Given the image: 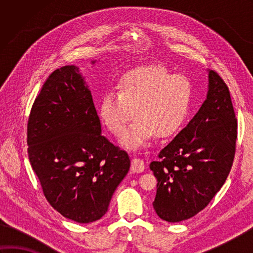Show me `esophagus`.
<instances>
[{
	"instance_id": "obj_1",
	"label": "esophagus",
	"mask_w": 253,
	"mask_h": 253,
	"mask_svg": "<svg viewBox=\"0 0 253 253\" xmlns=\"http://www.w3.org/2000/svg\"><path fill=\"white\" fill-rule=\"evenodd\" d=\"M131 170L133 173H141L144 170V163L140 159H133L131 162Z\"/></svg>"
}]
</instances>
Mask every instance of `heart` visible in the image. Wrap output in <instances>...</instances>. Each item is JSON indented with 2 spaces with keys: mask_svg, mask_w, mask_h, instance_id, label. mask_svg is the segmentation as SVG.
<instances>
[{
  "mask_svg": "<svg viewBox=\"0 0 253 253\" xmlns=\"http://www.w3.org/2000/svg\"><path fill=\"white\" fill-rule=\"evenodd\" d=\"M193 89L184 75H171L161 65H148L128 71L121 77L117 92L101 96L99 116L112 133L120 136L135 111L137 117L121 137L122 146L142 148L154 133L173 135L185 123L192 103Z\"/></svg>",
  "mask_w": 253,
  "mask_h": 253,
  "instance_id": "b5f03b06",
  "label": "heart"
}]
</instances>
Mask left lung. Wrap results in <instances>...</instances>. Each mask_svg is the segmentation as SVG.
I'll return each instance as SVG.
<instances>
[{
	"label": "left lung",
	"instance_id": "1",
	"mask_svg": "<svg viewBox=\"0 0 253 253\" xmlns=\"http://www.w3.org/2000/svg\"><path fill=\"white\" fill-rule=\"evenodd\" d=\"M208 79L207 99L197 114L150 164L158 179L153 208L169 223L206 208L233 165L237 121L229 90L215 72L208 69Z\"/></svg>",
	"mask_w": 253,
	"mask_h": 253
}]
</instances>
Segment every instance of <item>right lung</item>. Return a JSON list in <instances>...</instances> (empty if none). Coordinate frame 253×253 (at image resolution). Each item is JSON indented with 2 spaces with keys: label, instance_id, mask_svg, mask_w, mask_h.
Returning <instances> with one entry per match:
<instances>
[{
  "label": "right lung",
  "instance_id": "obj_1",
  "mask_svg": "<svg viewBox=\"0 0 253 253\" xmlns=\"http://www.w3.org/2000/svg\"><path fill=\"white\" fill-rule=\"evenodd\" d=\"M27 143L46 200L77 223L104 215L130 168L128 154L102 136L91 91L74 65L46 79L32 105Z\"/></svg>",
  "mask_w": 253,
  "mask_h": 253
}]
</instances>
